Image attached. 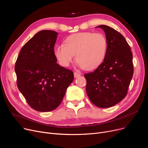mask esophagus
I'll list each match as a JSON object with an SVG mask.
<instances>
[{
  "label": "esophagus",
  "mask_w": 148,
  "mask_h": 148,
  "mask_svg": "<svg viewBox=\"0 0 148 148\" xmlns=\"http://www.w3.org/2000/svg\"><path fill=\"white\" fill-rule=\"evenodd\" d=\"M81 75L80 73H78V72H74V77L75 78H77V77H78Z\"/></svg>",
  "instance_id": "esophagus-1"
}]
</instances>
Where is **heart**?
I'll return each mask as SVG.
<instances>
[{
	"instance_id": "1",
	"label": "heart",
	"mask_w": 148,
	"mask_h": 148,
	"mask_svg": "<svg viewBox=\"0 0 148 148\" xmlns=\"http://www.w3.org/2000/svg\"><path fill=\"white\" fill-rule=\"evenodd\" d=\"M107 49V40L101 33H76L69 36L64 45L55 47L54 54L60 64L67 67L76 55V61L84 69L91 70L103 62Z\"/></svg>"
}]
</instances>
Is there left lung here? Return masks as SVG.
<instances>
[{
    "label": "left lung",
    "mask_w": 148,
    "mask_h": 148,
    "mask_svg": "<svg viewBox=\"0 0 148 148\" xmlns=\"http://www.w3.org/2000/svg\"><path fill=\"white\" fill-rule=\"evenodd\" d=\"M106 35L107 49L102 64L84 74L90 100L99 108H109L126 96L134 73L131 48L122 35L107 25H99Z\"/></svg>",
    "instance_id": "left-lung-1"
}]
</instances>
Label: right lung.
Wrapping results in <instances>:
<instances>
[{"label":"right lung","instance_id":"1","mask_svg":"<svg viewBox=\"0 0 148 148\" xmlns=\"http://www.w3.org/2000/svg\"><path fill=\"white\" fill-rule=\"evenodd\" d=\"M58 33L43 30L23 46L15 65L17 87L27 103L40 112L57 108L74 79L71 70L58 65L54 54Z\"/></svg>","mask_w":148,"mask_h":148}]
</instances>
